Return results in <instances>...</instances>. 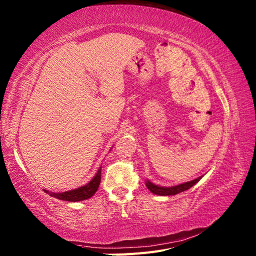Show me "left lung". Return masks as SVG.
<instances>
[{
	"label": "left lung",
	"instance_id": "obj_1",
	"mask_svg": "<svg viewBox=\"0 0 256 256\" xmlns=\"http://www.w3.org/2000/svg\"><path fill=\"white\" fill-rule=\"evenodd\" d=\"M202 178H203V176L196 178V179L191 180V181L183 182L181 184H176V186H157V184L152 183L147 179L146 180V186L152 193L156 194V195L170 196V195H176L178 193L186 191V190H188L190 188H192L194 184L198 183L202 179Z\"/></svg>",
	"mask_w": 256,
	"mask_h": 256
}]
</instances>
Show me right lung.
Masks as SVG:
<instances>
[{"label": "right lung", "instance_id": "add662e5", "mask_svg": "<svg viewBox=\"0 0 256 256\" xmlns=\"http://www.w3.org/2000/svg\"><path fill=\"white\" fill-rule=\"evenodd\" d=\"M100 181H101V167L98 169L97 174H94L92 179L87 184H85V186H80V188H74V190H70V191L61 192V193L50 192V191H48V190H44V191L46 194L52 196V198H56L61 200L80 202V200L90 198L92 196L97 192Z\"/></svg>", "mask_w": 256, "mask_h": 256}]
</instances>
